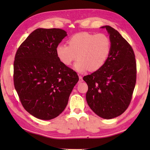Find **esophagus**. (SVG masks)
Wrapping results in <instances>:
<instances>
[{"label": "esophagus", "instance_id": "obj_1", "mask_svg": "<svg viewBox=\"0 0 150 150\" xmlns=\"http://www.w3.org/2000/svg\"><path fill=\"white\" fill-rule=\"evenodd\" d=\"M79 83H81V82H83V79H82V77L81 75H79Z\"/></svg>", "mask_w": 150, "mask_h": 150}]
</instances>
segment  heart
<instances>
[{"label":"heart","instance_id":"obj_1","mask_svg":"<svg viewBox=\"0 0 150 150\" xmlns=\"http://www.w3.org/2000/svg\"><path fill=\"white\" fill-rule=\"evenodd\" d=\"M68 45L60 44L56 47V54L63 64L70 66L77 59L75 68L79 72L89 69L97 71L103 67L109 58L111 41L104 33L82 32L69 38Z\"/></svg>","mask_w":150,"mask_h":150}]
</instances>
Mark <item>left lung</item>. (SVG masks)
<instances>
[{
	"mask_svg": "<svg viewBox=\"0 0 150 150\" xmlns=\"http://www.w3.org/2000/svg\"><path fill=\"white\" fill-rule=\"evenodd\" d=\"M106 28L111 41V51L105 64L84 76L88 86L86 101L92 111L103 119L122 114L132 100L137 77L135 56L130 44L110 26Z\"/></svg>",
	"mask_w": 150,
	"mask_h": 150,
	"instance_id": "left-lung-1",
	"label": "left lung"
}]
</instances>
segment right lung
<instances>
[{
    "mask_svg": "<svg viewBox=\"0 0 150 150\" xmlns=\"http://www.w3.org/2000/svg\"><path fill=\"white\" fill-rule=\"evenodd\" d=\"M67 35L59 28L33 31L19 46L13 64V82L22 106L42 120L64 110L79 81L75 71L60 61L56 47Z\"/></svg>",
    "mask_w": 150,
    "mask_h": 150,
    "instance_id": "add662e5",
    "label": "right lung"
}]
</instances>
